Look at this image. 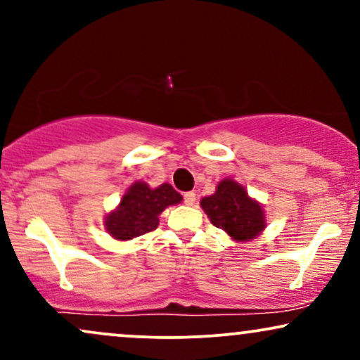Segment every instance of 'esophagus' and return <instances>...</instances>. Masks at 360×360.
Listing matches in <instances>:
<instances>
[{
    "label": "esophagus",
    "mask_w": 360,
    "mask_h": 360,
    "mask_svg": "<svg viewBox=\"0 0 360 360\" xmlns=\"http://www.w3.org/2000/svg\"><path fill=\"white\" fill-rule=\"evenodd\" d=\"M184 203L188 206H193L194 203H196V194H194L193 191L184 193Z\"/></svg>",
    "instance_id": "obj_1"
}]
</instances>
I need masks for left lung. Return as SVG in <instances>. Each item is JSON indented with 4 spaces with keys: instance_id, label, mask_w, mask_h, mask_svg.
Returning a JSON list of instances; mask_svg holds the SVG:
<instances>
[{
    "instance_id": "8db88e82",
    "label": "left lung",
    "mask_w": 360,
    "mask_h": 360,
    "mask_svg": "<svg viewBox=\"0 0 360 360\" xmlns=\"http://www.w3.org/2000/svg\"><path fill=\"white\" fill-rule=\"evenodd\" d=\"M201 208L210 221L235 242H249L266 229V217L260 203L247 194L242 184L226 177L218 183L212 196L201 200Z\"/></svg>"
}]
</instances>
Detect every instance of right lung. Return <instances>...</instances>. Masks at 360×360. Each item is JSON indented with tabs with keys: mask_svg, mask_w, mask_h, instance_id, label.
<instances>
[{
	"mask_svg": "<svg viewBox=\"0 0 360 360\" xmlns=\"http://www.w3.org/2000/svg\"><path fill=\"white\" fill-rule=\"evenodd\" d=\"M181 201L183 196L171 184L164 183L152 189L143 181H137L123 194L117 210L106 214L105 229L117 240H131L155 230L159 214Z\"/></svg>",
	"mask_w": 360,
	"mask_h": 360,
	"instance_id": "obj_1",
	"label": "right lung"
}]
</instances>
